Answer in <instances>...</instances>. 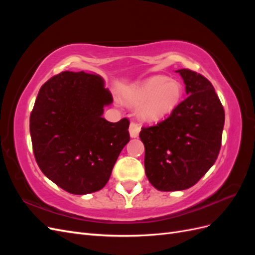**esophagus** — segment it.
Masks as SVG:
<instances>
[{
	"mask_svg": "<svg viewBox=\"0 0 255 255\" xmlns=\"http://www.w3.org/2000/svg\"><path fill=\"white\" fill-rule=\"evenodd\" d=\"M129 135L132 138H136L138 137V135H139V132H140V127L138 123L136 122H132L129 125Z\"/></svg>",
	"mask_w": 255,
	"mask_h": 255,
	"instance_id": "1",
	"label": "esophagus"
}]
</instances>
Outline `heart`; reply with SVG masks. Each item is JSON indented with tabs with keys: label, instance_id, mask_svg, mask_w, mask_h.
Instances as JSON below:
<instances>
[{
	"label": "heart",
	"instance_id": "obj_1",
	"mask_svg": "<svg viewBox=\"0 0 255 255\" xmlns=\"http://www.w3.org/2000/svg\"><path fill=\"white\" fill-rule=\"evenodd\" d=\"M182 86L179 82L165 76H152L126 94L127 102L139 107V116L144 121L158 122L170 115L182 98Z\"/></svg>",
	"mask_w": 255,
	"mask_h": 255
}]
</instances>
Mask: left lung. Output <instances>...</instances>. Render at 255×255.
<instances>
[{
  "label": "left lung",
  "mask_w": 255,
  "mask_h": 255,
  "mask_svg": "<svg viewBox=\"0 0 255 255\" xmlns=\"http://www.w3.org/2000/svg\"><path fill=\"white\" fill-rule=\"evenodd\" d=\"M187 98L164 121L143 127L144 170L160 191L187 189L210 170L218 157L225 110L212 83L189 69L177 70Z\"/></svg>",
  "instance_id": "1"
}]
</instances>
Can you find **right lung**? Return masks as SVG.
Returning <instances> with one entry per match:
<instances>
[{
	"label": "right lung",
	"instance_id": "add662e5",
	"mask_svg": "<svg viewBox=\"0 0 255 255\" xmlns=\"http://www.w3.org/2000/svg\"><path fill=\"white\" fill-rule=\"evenodd\" d=\"M113 102L98 74L65 71L45 82L29 117L35 159L43 174L73 195L102 189L129 141V121L105 120Z\"/></svg>",
	"mask_w": 255,
	"mask_h": 255
}]
</instances>
